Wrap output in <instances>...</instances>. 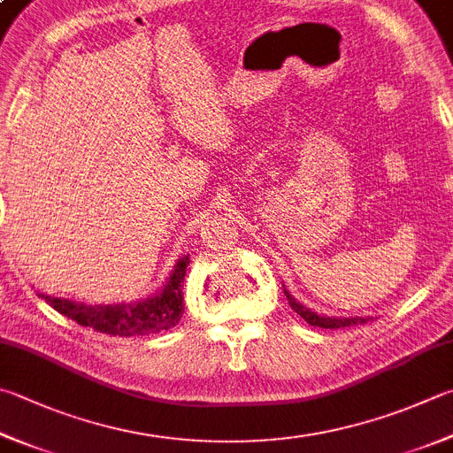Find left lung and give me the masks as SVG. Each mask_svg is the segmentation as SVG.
Instances as JSON below:
<instances>
[{
    "label": "left lung",
    "instance_id": "8db88e82",
    "mask_svg": "<svg viewBox=\"0 0 453 453\" xmlns=\"http://www.w3.org/2000/svg\"><path fill=\"white\" fill-rule=\"evenodd\" d=\"M284 294L289 302V307L300 315L302 319H305L310 326L313 327H323V329H341V327H349V326H359V323H366L371 318H327V315H318L311 310H307L300 302H296V297L288 292L284 288Z\"/></svg>",
    "mask_w": 453,
    "mask_h": 453
}]
</instances>
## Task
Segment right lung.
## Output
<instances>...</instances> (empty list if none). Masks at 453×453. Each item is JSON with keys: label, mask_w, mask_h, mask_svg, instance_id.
I'll return each mask as SVG.
<instances>
[{"label": "right lung", "mask_w": 453, "mask_h": 453, "mask_svg": "<svg viewBox=\"0 0 453 453\" xmlns=\"http://www.w3.org/2000/svg\"><path fill=\"white\" fill-rule=\"evenodd\" d=\"M189 266V254L175 264L172 276L156 296L138 303L84 305L61 297L39 294L53 310L94 331L118 337L151 335L175 327L183 315V280Z\"/></svg>", "instance_id": "add662e5"}]
</instances>
